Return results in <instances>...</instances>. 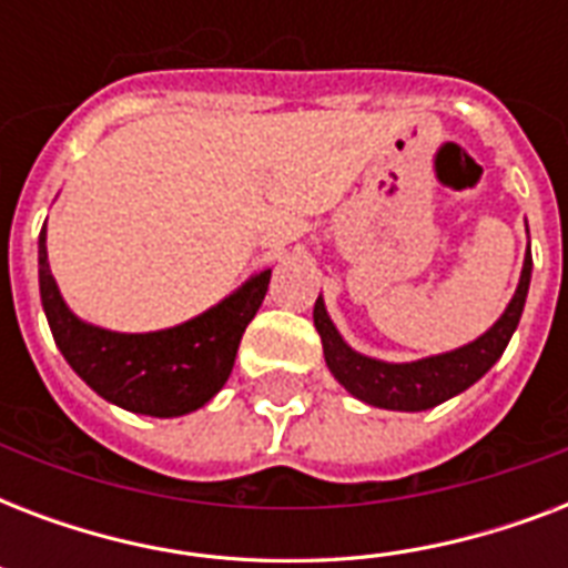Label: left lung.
Wrapping results in <instances>:
<instances>
[{
  "instance_id": "1",
  "label": "left lung",
  "mask_w": 568,
  "mask_h": 568,
  "mask_svg": "<svg viewBox=\"0 0 568 568\" xmlns=\"http://www.w3.org/2000/svg\"><path fill=\"white\" fill-rule=\"evenodd\" d=\"M530 267H534V258H530L528 244L519 288L513 294L510 306L504 310L501 318L495 321V327L486 329L484 336L475 338L471 345L450 351V354L427 356V359H418V363H379L372 356L351 351L345 345V338L338 336V329L333 327V321L324 310V301L318 297L312 318H315V329H318L321 345H324V359H327L329 372L351 395L365 400V404L383 406V409H400V413L430 409V406L466 392L471 383H477L501 359L504 347L519 327L525 297H528Z\"/></svg>"
}]
</instances>
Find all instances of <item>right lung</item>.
Wrapping results in <instances>:
<instances>
[{"label":"right lung","mask_w":568,"mask_h":568,"mask_svg":"<svg viewBox=\"0 0 568 568\" xmlns=\"http://www.w3.org/2000/svg\"><path fill=\"white\" fill-rule=\"evenodd\" d=\"M38 265L49 329L73 372L111 404L155 418L194 413L221 392L271 283V271H262L189 324L129 336L91 327L67 310L49 271L47 230H40Z\"/></svg>","instance_id":"obj_1"}]
</instances>
